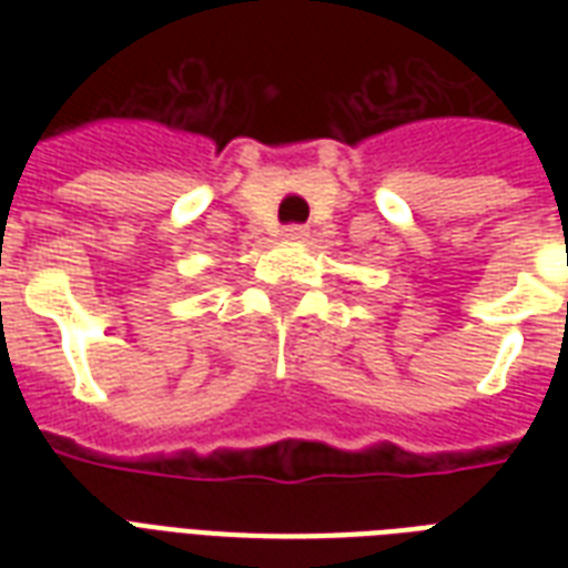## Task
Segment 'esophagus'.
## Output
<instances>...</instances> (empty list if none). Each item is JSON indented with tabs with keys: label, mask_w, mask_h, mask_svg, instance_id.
<instances>
[{
	"label": "esophagus",
	"mask_w": 568,
	"mask_h": 568,
	"mask_svg": "<svg viewBox=\"0 0 568 568\" xmlns=\"http://www.w3.org/2000/svg\"><path fill=\"white\" fill-rule=\"evenodd\" d=\"M306 235H310V230H306V226H297V223H294V226H285L283 230L285 241H303Z\"/></svg>",
	"instance_id": "obj_1"
}]
</instances>
